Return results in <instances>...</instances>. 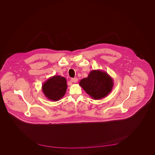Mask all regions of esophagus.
<instances>
[{
    "label": "esophagus",
    "mask_w": 155,
    "mask_h": 155,
    "mask_svg": "<svg viewBox=\"0 0 155 155\" xmlns=\"http://www.w3.org/2000/svg\"><path fill=\"white\" fill-rule=\"evenodd\" d=\"M71 82H73V83H75L78 81V78H71Z\"/></svg>",
    "instance_id": "esophagus-1"
}]
</instances>
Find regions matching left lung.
<instances>
[{
	"instance_id": "8db88e82",
	"label": "left lung",
	"mask_w": 155,
	"mask_h": 155,
	"mask_svg": "<svg viewBox=\"0 0 155 155\" xmlns=\"http://www.w3.org/2000/svg\"><path fill=\"white\" fill-rule=\"evenodd\" d=\"M80 86L94 100L106 97L113 89L114 81L106 71L93 70L80 81Z\"/></svg>"
}]
</instances>
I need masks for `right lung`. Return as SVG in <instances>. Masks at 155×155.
I'll return each mask as SVG.
<instances>
[{
    "label": "right lung",
    "mask_w": 155,
    "mask_h": 155,
    "mask_svg": "<svg viewBox=\"0 0 155 155\" xmlns=\"http://www.w3.org/2000/svg\"><path fill=\"white\" fill-rule=\"evenodd\" d=\"M67 86L65 77L54 75L44 82L42 85V91L49 100L58 101L64 96Z\"/></svg>",
    "instance_id": "add662e5"
}]
</instances>
